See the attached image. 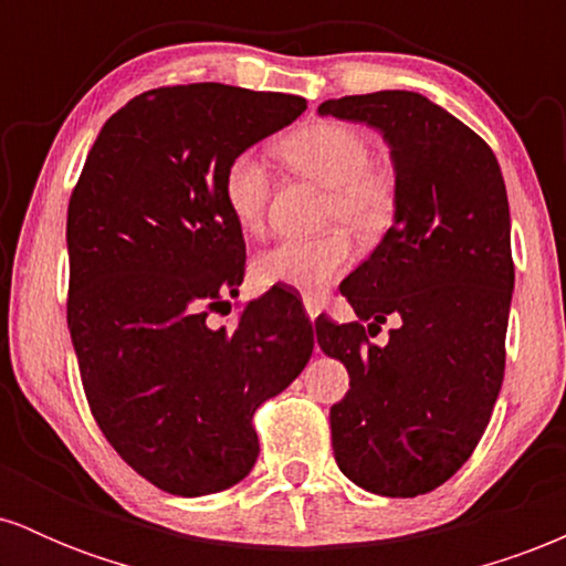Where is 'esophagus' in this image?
<instances>
[{
    "mask_svg": "<svg viewBox=\"0 0 566 566\" xmlns=\"http://www.w3.org/2000/svg\"><path fill=\"white\" fill-rule=\"evenodd\" d=\"M303 305H305V314H308V319H311V322H314L316 316L322 314V301H319V297L305 295V297H303Z\"/></svg>",
    "mask_w": 566,
    "mask_h": 566,
    "instance_id": "1",
    "label": "esophagus"
}]
</instances>
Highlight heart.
Listing matches in <instances>:
<instances>
[{
    "instance_id": "1",
    "label": "heart",
    "mask_w": 566,
    "mask_h": 566,
    "mask_svg": "<svg viewBox=\"0 0 566 566\" xmlns=\"http://www.w3.org/2000/svg\"><path fill=\"white\" fill-rule=\"evenodd\" d=\"M284 159L316 184L329 188L327 223L348 229L356 239H375L391 223L394 184L369 165V143L359 129L319 122L297 129L282 143ZM223 201L244 233H261L269 205V170L255 154H242L223 178ZM350 263V242L343 231L316 239H284L252 261L258 287L314 292L337 279Z\"/></svg>"
}]
</instances>
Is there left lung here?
<instances>
[{"instance_id":"1","label":"left lung","mask_w":566,"mask_h":566,"mask_svg":"<svg viewBox=\"0 0 566 566\" xmlns=\"http://www.w3.org/2000/svg\"><path fill=\"white\" fill-rule=\"evenodd\" d=\"M319 116L378 129L396 193L391 229L343 279L359 322H316V343L350 378L329 409L337 469L375 495L418 497L471 458L503 382L513 292L505 180L492 148L420 93L333 97ZM388 315L400 327L386 347L369 344Z\"/></svg>"}]
</instances>
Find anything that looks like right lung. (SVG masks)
<instances>
[{
    "label": "right lung",
    "mask_w": 566,
    "mask_h": 566,
    "mask_svg": "<svg viewBox=\"0 0 566 566\" xmlns=\"http://www.w3.org/2000/svg\"><path fill=\"white\" fill-rule=\"evenodd\" d=\"M305 112L297 95L180 84L129 101L90 148L69 201V329L103 437L180 497L255 465L252 412L282 394L314 329L265 292L237 327L207 322L244 276L223 201L229 165Z\"/></svg>",
    "instance_id": "right-lung-1"
}]
</instances>
